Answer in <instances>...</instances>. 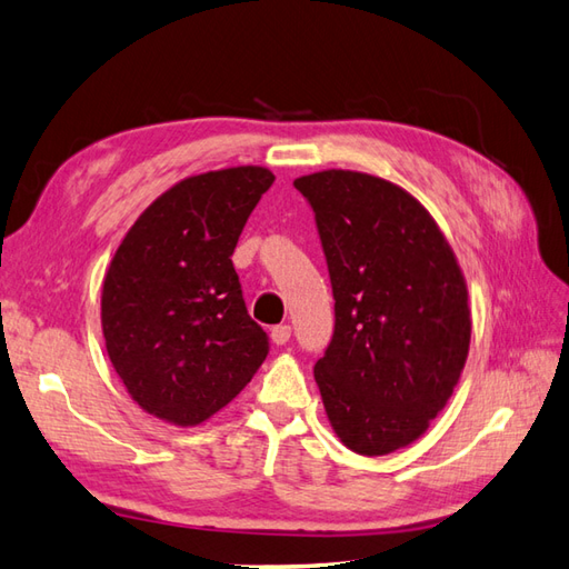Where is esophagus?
Instances as JSON below:
<instances>
[{
    "mask_svg": "<svg viewBox=\"0 0 569 569\" xmlns=\"http://www.w3.org/2000/svg\"><path fill=\"white\" fill-rule=\"evenodd\" d=\"M271 339H273V345L283 347L286 341L290 339V325H276V327L271 329Z\"/></svg>",
    "mask_w": 569,
    "mask_h": 569,
    "instance_id": "1",
    "label": "esophagus"
}]
</instances>
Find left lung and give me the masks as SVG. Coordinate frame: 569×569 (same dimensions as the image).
<instances>
[{"label":"left lung","mask_w":569,"mask_h":569,"mask_svg":"<svg viewBox=\"0 0 569 569\" xmlns=\"http://www.w3.org/2000/svg\"><path fill=\"white\" fill-rule=\"evenodd\" d=\"M293 187L315 213L335 296V332L315 363L341 443L386 456L427 431L470 347L468 288L419 201L361 171L327 169Z\"/></svg>","instance_id":"8db88e82"}]
</instances>
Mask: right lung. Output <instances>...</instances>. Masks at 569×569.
<instances>
[{"label": "right lung", "instance_id": "obj_1", "mask_svg": "<svg viewBox=\"0 0 569 569\" xmlns=\"http://www.w3.org/2000/svg\"><path fill=\"white\" fill-rule=\"evenodd\" d=\"M273 183L263 167L179 181L118 247L101 293L106 351L144 412L201 425L247 386L269 353L249 317L232 252Z\"/></svg>", "mask_w": 569, "mask_h": 569}]
</instances>
